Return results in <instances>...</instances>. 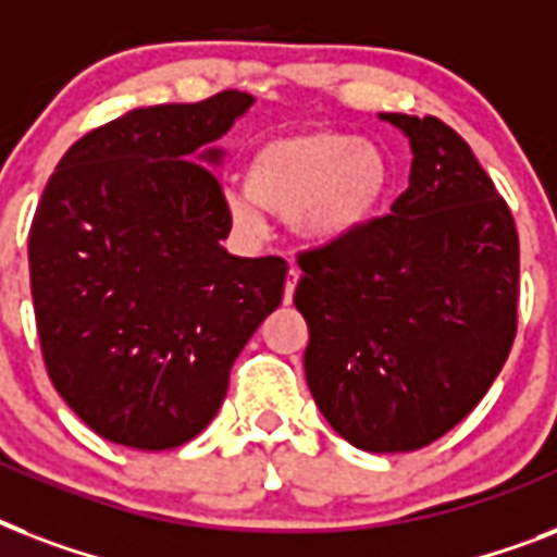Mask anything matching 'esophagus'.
I'll use <instances>...</instances> for the list:
<instances>
[{
    "mask_svg": "<svg viewBox=\"0 0 557 557\" xmlns=\"http://www.w3.org/2000/svg\"><path fill=\"white\" fill-rule=\"evenodd\" d=\"M297 280H300V269H297V265H292V269H288L286 288H283V304H292V297H295V288H297Z\"/></svg>",
    "mask_w": 557,
    "mask_h": 557,
    "instance_id": "obj_1",
    "label": "esophagus"
}]
</instances>
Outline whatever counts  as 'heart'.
Listing matches in <instances>:
<instances>
[{
	"instance_id": "heart-1",
	"label": "heart",
	"mask_w": 557,
	"mask_h": 557,
	"mask_svg": "<svg viewBox=\"0 0 557 557\" xmlns=\"http://www.w3.org/2000/svg\"><path fill=\"white\" fill-rule=\"evenodd\" d=\"M393 170L375 141L338 129H300L262 141L245 164V190L225 193L231 222L260 231L262 208L288 216L309 245H335L370 225Z\"/></svg>"
}]
</instances>
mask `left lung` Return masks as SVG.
Returning a JSON list of instances; mask_svg holds the SVG:
<instances>
[{
	"mask_svg": "<svg viewBox=\"0 0 557 557\" xmlns=\"http://www.w3.org/2000/svg\"><path fill=\"white\" fill-rule=\"evenodd\" d=\"M410 141L393 216L300 253L304 370L332 431L370 454L416 450L462 422L518 332L509 205L440 117L381 112Z\"/></svg>",
	"mask_w": 557,
	"mask_h": 557,
	"instance_id": "left-lung-1",
	"label": "left lung"
}]
</instances>
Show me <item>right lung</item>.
<instances>
[{
	"mask_svg": "<svg viewBox=\"0 0 557 557\" xmlns=\"http://www.w3.org/2000/svg\"><path fill=\"white\" fill-rule=\"evenodd\" d=\"M245 91L133 109L72 144L28 234L48 375L103 440L178 448L225 401L227 375L283 300L280 257H234L219 138Z\"/></svg>",
	"mask_w": 557,
	"mask_h": 557,
	"instance_id": "right-lung-1",
	"label": "right lung"
}]
</instances>
